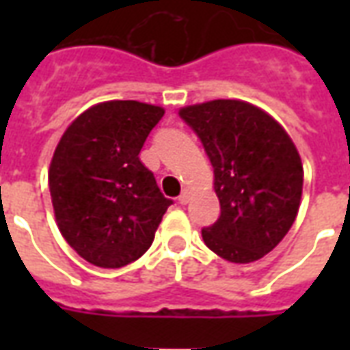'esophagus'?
<instances>
[{
    "mask_svg": "<svg viewBox=\"0 0 350 350\" xmlns=\"http://www.w3.org/2000/svg\"><path fill=\"white\" fill-rule=\"evenodd\" d=\"M189 198H191V191L183 189L182 195L178 197V202H180V204H187V202H189Z\"/></svg>",
    "mask_w": 350,
    "mask_h": 350,
    "instance_id": "1",
    "label": "esophagus"
}]
</instances>
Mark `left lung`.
Listing matches in <instances>:
<instances>
[{
    "label": "left lung",
    "instance_id": "obj_1",
    "mask_svg": "<svg viewBox=\"0 0 350 350\" xmlns=\"http://www.w3.org/2000/svg\"><path fill=\"white\" fill-rule=\"evenodd\" d=\"M213 167L219 219L204 243L228 262L262 258L293 227L300 208V153L270 114L245 100L215 99L180 110Z\"/></svg>",
    "mask_w": 350,
    "mask_h": 350
}]
</instances>
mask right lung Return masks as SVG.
<instances>
[{"label":"right lung","mask_w":350,"mask_h":350,"mask_svg":"<svg viewBox=\"0 0 350 350\" xmlns=\"http://www.w3.org/2000/svg\"><path fill=\"white\" fill-rule=\"evenodd\" d=\"M165 110L107 100L75 120L57 144L49 185L67 243L100 268H122L150 250L172 204L138 153Z\"/></svg>","instance_id":"add662e5"}]
</instances>
